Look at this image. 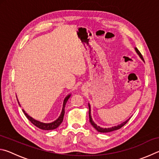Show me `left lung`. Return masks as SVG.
<instances>
[{
  "instance_id": "obj_1",
  "label": "left lung",
  "mask_w": 159,
  "mask_h": 159,
  "mask_svg": "<svg viewBox=\"0 0 159 159\" xmlns=\"http://www.w3.org/2000/svg\"><path fill=\"white\" fill-rule=\"evenodd\" d=\"M134 50H135L136 52L138 53V55L139 56V57H140V58L142 59V60L144 61V58H143V57H142V54H141V53H140V52H139V51L138 50V48H134ZM88 107H89V118H90V123H91V125H92L93 126V127L96 129L97 130H98V132H99V133H109V132H112V131H114V130H118V129H120V128H122L123 125H125L126 123H128V120H130V118H129L128 120H125V121H124V122L122 123H120V124L118 125H116V126H114V127H111V128H101L100 126H98V125L95 124V122H94L93 120L92 116H91V109H90V104H88Z\"/></svg>"
}]
</instances>
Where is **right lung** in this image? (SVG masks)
<instances>
[{"label": "right lung", "mask_w": 159, "mask_h": 159, "mask_svg": "<svg viewBox=\"0 0 159 159\" xmlns=\"http://www.w3.org/2000/svg\"><path fill=\"white\" fill-rule=\"evenodd\" d=\"M70 96H71V94H69V95H67L65 98L64 99V102H63V107H62V110H61V114L60 116L58 117V118L57 120H55V121H53L52 123H42V122H40L39 120H35L34 118H33L31 116H29L26 114L25 112V110H23V112L25 113V116H26V118H28V119L30 120V121L33 123V124L36 126L37 128H39L40 129H42V130H54V129H56L57 128H58L60 125L61 123V122L63 121V118H64V109H65V105H66V103L68 101V99H69Z\"/></svg>", "instance_id": "1"}]
</instances>
